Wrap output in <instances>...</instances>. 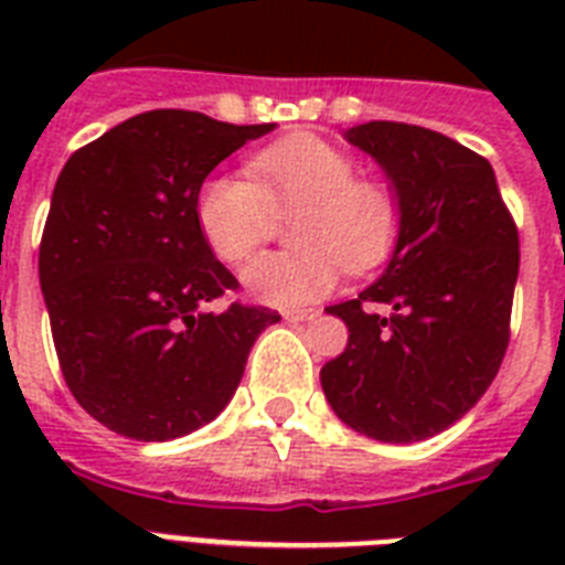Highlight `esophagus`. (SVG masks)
Instances as JSON below:
<instances>
[{
	"label": "esophagus",
	"mask_w": 565,
	"mask_h": 565,
	"mask_svg": "<svg viewBox=\"0 0 565 565\" xmlns=\"http://www.w3.org/2000/svg\"><path fill=\"white\" fill-rule=\"evenodd\" d=\"M319 310L317 308H305V310H284V319L287 322H308V319H317Z\"/></svg>",
	"instance_id": "1"
}]
</instances>
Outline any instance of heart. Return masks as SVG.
<instances>
[{"instance_id": "heart-1", "label": "heart", "mask_w": 565, "mask_h": 565, "mask_svg": "<svg viewBox=\"0 0 565 565\" xmlns=\"http://www.w3.org/2000/svg\"><path fill=\"white\" fill-rule=\"evenodd\" d=\"M252 181L220 175L199 190L195 216L204 243L225 264H239L275 225L290 216L299 252L255 257L239 273L248 299L269 308H301L326 299L340 266L366 273L398 237V202L377 181L358 179V163L337 146L296 135L266 146L248 161Z\"/></svg>"}]
</instances>
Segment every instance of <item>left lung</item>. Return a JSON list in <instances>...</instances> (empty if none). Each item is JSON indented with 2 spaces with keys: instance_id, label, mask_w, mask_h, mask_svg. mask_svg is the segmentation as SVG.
I'll use <instances>...</instances> for the list:
<instances>
[{
  "instance_id": "left-lung-1",
  "label": "left lung",
  "mask_w": 565,
  "mask_h": 565,
  "mask_svg": "<svg viewBox=\"0 0 565 565\" xmlns=\"http://www.w3.org/2000/svg\"><path fill=\"white\" fill-rule=\"evenodd\" d=\"M345 140L384 170L398 237L384 273L331 305L349 345L319 372L331 411L381 443H419L472 411L499 375L519 278V234L490 161L407 122ZM370 303H386L381 318Z\"/></svg>"
}]
</instances>
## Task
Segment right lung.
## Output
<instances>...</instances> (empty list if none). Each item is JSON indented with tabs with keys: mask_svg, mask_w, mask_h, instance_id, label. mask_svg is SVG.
Segmentation results:
<instances>
[{
	"mask_svg": "<svg viewBox=\"0 0 565 565\" xmlns=\"http://www.w3.org/2000/svg\"><path fill=\"white\" fill-rule=\"evenodd\" d=\"M146 110L66 161L40 239V290L61 372L105 428L167 443L216 419L278 310H204L237 278L204 243V179L273 131Z\"/></svg>",
	"mask_w": 565,
	"mask_h": 565,
	"instance_id": "right-lung-1",
	"label": "right lung"
}]
</instances>
